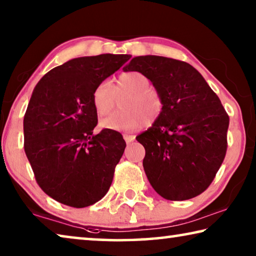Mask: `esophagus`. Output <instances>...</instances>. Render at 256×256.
<instances>
[{"label": "esophagus", "mask_w": 256, "mask_h": 256, "mask_svg": "<svg viewBox=\"0 0 256 256\" xmlns=\"http://www.w3.org/2000/svg\"><path fill=\"white\" fill-rule=\"evenodd\" d=\"M134 139H136V136H133V134H124V140L126 141L128 144L133 142V141H134Z\"/></svg>", "instance_id": "esophagus-1"}]
</instances>
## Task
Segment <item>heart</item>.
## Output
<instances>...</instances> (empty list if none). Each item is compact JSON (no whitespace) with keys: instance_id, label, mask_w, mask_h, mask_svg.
Segmentation results:
<instances>
[{"instance_id":"obj_1","label":"heart","mask_w":256,"mask_h":256,"mask_svg":"<svg viewBox=\"0 0 256 256\" xmlns=\"http://www.w3.org/2000/svg\"><path fill=\"white\" fill-rule=\"evenodd\" d=\"M149 78L142 72H128L120 75L112 85L108 82L100 83L94 88L92 102L98 115H106L115 104V90L117 94L128 93L122 102L124 110L112 112L100 120V126L109 131H133L144 123H152L160 116L164 108L162 96L150 88ZM114 88L112 89V88Z\"/></svg>"}]
</instances>
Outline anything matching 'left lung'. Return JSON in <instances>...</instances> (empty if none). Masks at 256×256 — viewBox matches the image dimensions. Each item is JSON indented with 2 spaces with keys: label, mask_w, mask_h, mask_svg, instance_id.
Segmentation results:
<instances>
[{
  "label": "left lung",
  "mask_w": 256,
  "mask_h": 256,
  "mask_svg": "<svg viewBox=\"0 0 256 256\" xmlns=\"http://www.w3.org/2000/svg\"><path fill=\"white\" fill-rule=\"evenodd\" d=\"M124 72H142L163 98L152 128L136 136L144 168L155 192L186 200L208 189L226 152L229 116L218 96L192 64L160 56L131 59Z\"/></svg>",
  "instance_id": "left-lung-1"
}]
</instances>
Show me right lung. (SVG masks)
<instances>
[{
  "instance_id": "1",
  "label": "right lung",
  "mask_w": 256,
  "mask_h": 256,
  "mask_svg": "<svg viewBox=\"0 0 256 256\" xmlns=\"http://www.w3.org/2000/svg\"><path fill=\"white\" fill-rule=\"evenodd\" d=\"M130 54L68 60L36 84L24 117L25 152L40 189L62 204L82 208L110 188L126 144L120 132L93 128L94 88L118 70Z\"/></svg>"
}]
</instances>
